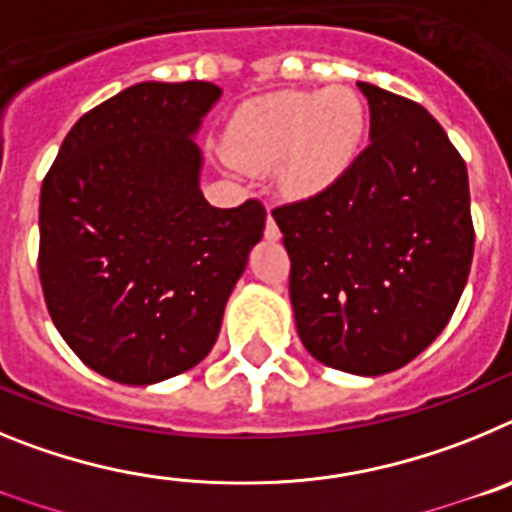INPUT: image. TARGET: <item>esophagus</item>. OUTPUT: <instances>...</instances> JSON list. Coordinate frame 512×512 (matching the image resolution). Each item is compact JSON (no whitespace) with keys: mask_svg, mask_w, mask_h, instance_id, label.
Segmentation results:
<instances>
[{"mask_svg":"<svg viewBox=\"0 0 512 512\" xmlns=\"http://www.w3.org/2000/svg\"><path fill=\"white\" fill-rule=\"evenodd\" d=\"M264 233H266V238H269V241H279V235H282V233H279L277 223H274V217H271V215H266V230H264Z\"/></svg>","mask_w":512,"mask_h":512,"instance_id":"obj_1","label":"esophagus"}]
</instances>
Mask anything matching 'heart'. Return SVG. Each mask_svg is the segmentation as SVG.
Listing matches in <instances>:
<instances>
[{
	"instance_id": "b5f03b06",
	"label": "heart",
	"mask_w": 512,
	"mask_h": 512,
	"mask_svg": "<svg viewBox=\"0 0 512 512\" xmlns=\"http://www.w3.org/2000/svg\"><path fill=\"white\" fill-rule=\"evenodd\" d=\"M366 138V107L356 92H274L235 112L225 151L235 166L271 169L292 197H315L346 174Z\"/></svg>"
}]
</instances>
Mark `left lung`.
<instances>
[{"label":"left lung","instance_id":"left-lung-1","mask_svg":"<svg viewBox=\"0 0 512 512\" xmlns=\"http://www.w3.org/2000/svg\"><path fill=\"white\" fill-rule=\"evenodd\" d=\"M369 146L325 192L271 212L302 346L330 369L395 372L431 346L469 277L467 164L433 115L359 81Z\"/></svg>","mask_w":512,"mask_h":512}]
</instances>
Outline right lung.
<instances>
[{
  "instance_id": "right-lung-1",
  "label": "right lung",
  "mask_w": 512,
  "mask_h": 512,
  "mask_svg": "<svg viewBox=\"0 0 512 512\" xmlns=\"http://www.w3.org/2000/svg\"><path fill=\"white\" fill-rule=\"evenodd\" d=\"M210 81H140L81 115L40 189V284L63 341L120 384H156L212 351L266 210L212 207L194 143Z\"/></svg>"
}]
</instances>
